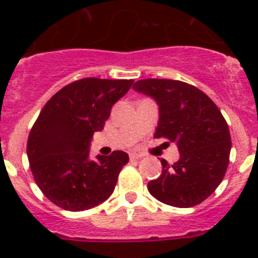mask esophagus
Segmentation results:
<instances>
[{
	"mask_svg": "<svg viewBox=\"0 0 258 258\" xmlns=\"http://www.w3.org/2000/svg\"><path fill=\"white\" fill-rule=\"evenodd\" d=\"M129 157H131V160H140L141 157H142V155L136 154V152H132V154H129Z\"/></svg>",
	"mask_w": 258,
	"mask_h": 258,
	"instance_id": "esophagus-1",
	"label": "esophagus"
}]
</instances>
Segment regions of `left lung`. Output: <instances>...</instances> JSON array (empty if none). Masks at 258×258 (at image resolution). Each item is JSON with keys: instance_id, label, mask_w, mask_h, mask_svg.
<instances>
[{"instance_id": "left-lung-1", "label": "left lung", "mask_w": 258, "mask_h": 258, "mask_svg": "<svg viewBox=\"0 0 258 258\" xmlns=\"http://www.w3.org/2000/svg\"><path fill=\"white\" fill-rule=\"evenodd\" d=\"M159 106L155 138H166L178 147L173 165L161 160L160 177L149 182L159 202L178 208L200 204L213 194L229 165L231 138L226 120L211 98L177 80L146 79L133 85Z\"/></svg>"}]
</instances>
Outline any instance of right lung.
<instances>
[{"instance_id": "add662e5", "label": "right lung", "mask_w": 258, "mask_h": 258, "mask_svg": "<svg viewBox=\"0 0 258 258\" xmlns=\"http://www.w3.org/2000/svg\"><path fill=\"white\" fill-rule=\"evenodd\" d=\"M133 80H79L50 98L32 127L27 156L45 197L66 211L99 206L113 192L118 173L129 161L124 151L90 159V142L101 132L113 104Z\"/></svg>"}]
</instances>
